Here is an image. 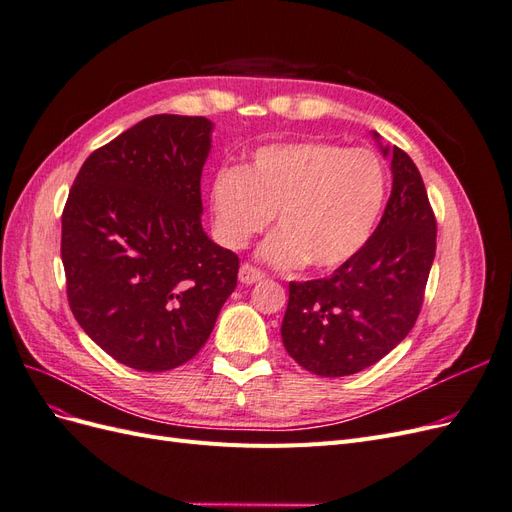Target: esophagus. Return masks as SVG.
<instances>
[{
  "label": "esophagus",
  "instance_id": "34e87169",
  "mask_svg": "<svg viewBox=\"0 0 512 512\" xmlns=\"http://www.w3.org/2000/svg\"><path fill=\"white\" fill-rule=\"evenodd\" d=\"M262 280H265V273H262L256 267H252L250 262H243L241 269H239V282H243V284H258Z\"/></svg>",
  "mask_w": 512,
  "mask_h": 512
}]
</instances>
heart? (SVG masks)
<instances>
[{"mask_svg": "<svg viewBox=\"0 0 512 512\" xmlns=\"http://www.w3.org/2000/svg\"><path fill=\"white\" fill-rule=\"evenodd\" d=\"M389 179L374 151L288 141L252 153L245 168H220L211 209L228 247L247 245L277 213L280 230L260 256L275 267L333 271L359 254L384 209Z\"/></svg>", "mask_w": 512, "mask_h": 512, "instance_id": "1", "label": "heart"}]
</instances>
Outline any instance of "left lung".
I'll return each mask as SVG.
<instances>
[{"mask_svg": "<svg viewBox=\"0 0 512 512\" xmlns=\"http://www.w3.org/2000/svg\"><path fill=\"white\" fill-rule=\"evenodd\" d=\"M391 156L393 190L363 250L329 277L288 284L284 348L322 378L378 363L421 314L436 256V213L412 158L399 147Z\"/></svg>", "mask_w": 512, "mask_h": 512, "instance_id": "8db88e82", "label": "left lung"}]
</instances>
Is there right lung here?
<instances>
[{
    "label": "right lung",
    "instance_id": "obj_1",
    "mask_svg": "<svg viewBox=\"0 0 512 512\" xmlns=\"http://www.w3.org/2000/svg\"><path fill=\"white\" fill-rule=\"evenodd\" d=\"M211 121L151 115L96 149L61 213V262L76 322L115 361L175 369L209 339L239 256L200 224Z\"/></svg>",
    "mask_w": 512,
    "mask_h": 512
}]
</instances>
